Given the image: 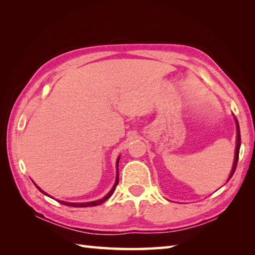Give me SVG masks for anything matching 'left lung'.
Returning <instances> with one entry per match:
<instances>
[{
	"mask_svg": "<svg viewBox=\"0 0 255 255\" xmlns=\"http://www.w3.org/2000/svg\"><path fill=\"white\" fill-rule=\"evenodd\" d=\"M235 121H236V125H237V144H236V153H235V161H234V165H232V169L230 172V175L228 177V182L230 178L234 175V173L236 171V167H237V163H238V159H239V150H240V145H241V136H240V127H239V123H238L237 118L235 117Z\"/></svg>",
	"mask_w": 255,
	"mask_h": 255,
	"instance_id": "left-lung-1",
	"label": "left lung"
}]
</instances>
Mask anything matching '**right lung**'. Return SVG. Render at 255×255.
Wrapping results in <instances>:
<instances>
[{
    "instance_id": "1",
    "label": "right lung",
    "mask_w": 255,
    "mask_h": 255,
    "mask_svg": "<svg viewBox=\"0 0 255 255\" xmlns=\"http://www.w3.org/2000/svg\"><path fill=\"white\" fill-rule=\"evenodd\" d=\"M119 159H121V156H118L117 161H116V167H117L116 181H115V183H114V185H113L111 191L108 192L102 199H97V200H93V202H88V203H70V202H63V200H58V202L60 203V204H62V205L71 206V207H91V206H97V205H101L102 203H104L105 200H107L108 198H110V197L112 196V195H113V193L115 192L116 186H117V184H118V180H119V177H118V162H119ZM34 184H35V183H34ZM35 186H36L38 189H39V192H41L44 195H47V196H49V195H48L46 192L42 191V189H41L39 186H37V184H35ZM49 197H51V196H49Z\"/></svg>"
}]
</instances>
